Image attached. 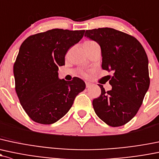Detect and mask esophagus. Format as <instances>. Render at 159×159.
I'll list each match as a JSON object with an SVG mask.
<instances>
[{
    "instance_id": "esophagus-1",
    "label": "esophagus",
    "mask_w": 159,
    "mask_h": 159,
    "mask_svg": "<svg viewBox=\"0 0 159 159\" xmlns=\"http://www.w3.org/2000/svg\"><path fill=\"white\" fill-rule=\"evenodd\" d=\"M85 84H86V87H87V88H90V87L91 86V83L88 82V81H87V82L85 83Z\"/></svg>"
}]
</instances>
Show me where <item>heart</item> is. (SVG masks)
<instances>
[{
    "label": "heart",
    "mask_w": 159,
    "mask_h": 159,
    "mask_svg": "<svg viewBox=\"0 0 159 159\" xmlns=\"http://www.w3.org/2000/svg\"><path fill=\"white\" fill-rule=\"evenodd\" d=\"M84 43L85 44H96V43L93 41H87V42H85Z\"/></svg>",
    "instance_id": "heart-1"
}]
</instances>
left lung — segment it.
<instances>
[{"mask_svg": "<svg viewBox=\"0 0 159 159\" xmlns=\"http://www.w3.org/2000/svg\"><path fill=\"white\" fill-rule=\"evenodd\" d=\"M84 36L99 44L102 68L113 73L112 90L106 92L99 84L101 94L93 101V110L109 126H123L136 116L149 88L146 52L136 38L113 28L86 30Z\"/></svg>", "mask_w": 159, "mask_h": 159, "instance_id": "obj_1", "label": "left lung"}]
</instances>
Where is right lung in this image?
<instances>
[{"label": "right lung", "instance_id": "obj_1", "mask_svg": "<svg viewBox=\"0 0 159 159\" xmlns=\"http://www.w3.org/2000/svg\"><path fill=\"white\" fill-rule=\"evenodd\" d=\"M85 30L52 29L29 36L20 47L13 66L15 89L28 116L41 124H52L71 109L75 98L85 89L79 78H58V67L71 46Z\"/></svg>", "mask_w": 159, "mask_h": 159}]
</instances>
